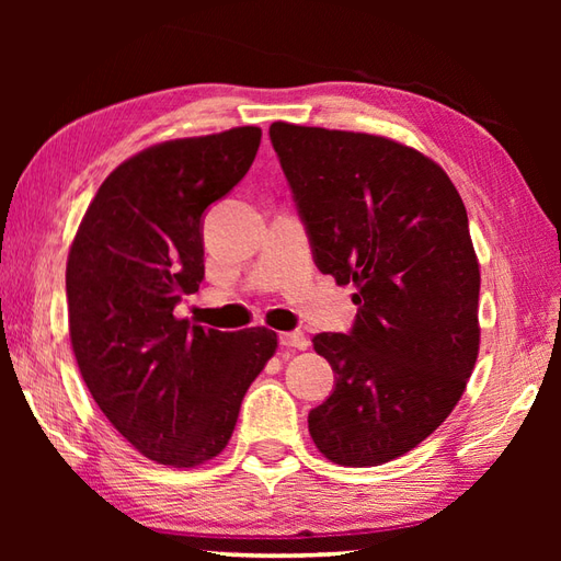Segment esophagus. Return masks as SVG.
Wrapping results in <instances>:
<instances>
[{
    "mask_svg": "<svg viewBox=\"0 0 561 561\" xmlns=\"http://www.w3.org/2000/svg\"><path fill=\"white\" fill-rule=\"evenodd\" d=\"M279 344L282 347H294V350H306L308 347V337L304 332H279Z\"/></svg>",
    "mask_w": 561,
    "mask_h": 561,
    "instance_id": "obj_1",
    "label": "esophagus"
}]
</instances>
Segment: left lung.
Instances as JSON below:
<instances>
[{
  "mask_svg": "<svg viewBox=\"0 0 561 561\" xmlns=\"http://www.w3.org/2000/svg\"><path fill=\"white\" fill-rule=\"evenodd\" d=\"M270 141L316 267L359 306L347 335L313 337L335 388L308 432L332 462L396 460L456 408L478 359L468 211L440 165L392 139L272 123Z\"/></svg>",
  "mask_w": 561,
  "mask_h": 561,
  "instance_id": "obj_1",
  "label": "left lung"
}]
</instances>
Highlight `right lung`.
<instances>
[{"label": "right lung", "mask_w": 561, "mask_h": 561, "mask_svg": "<svg viewBox=\"0 0 561 561\" xmlns=\"http://www.w3.org/2000/svg\"><path fill=\"white\" fill-rule=\"evenodd\" d=\"M260 137L233 127L127 159L69 250V337L83 383L117 432L161 465L219 456L277 347L267 328L205 330L173 313L205 279V214L243 181Z\"/></svg>", "instance_id": "obj_1"}]
</instances>
